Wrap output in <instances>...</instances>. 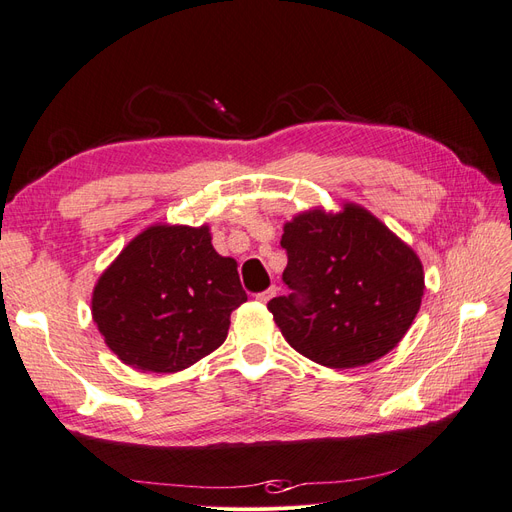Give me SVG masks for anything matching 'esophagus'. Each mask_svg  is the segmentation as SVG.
I'll list each match as a JSON object with an SVG mask.
<instances>
[{
	"mask_svg": "<svg viewBox=\"0 0 512 512\" xmlns=\"http://www.w3.org/2000/svg\"><path fill=\"white\" fill-rule=\"evenodd\" d=\"M277 294V288L275 286H271V288H267V290H262V292H258L256 294V301H260V303H269L273 297Z\"/></svg>",
	"mask_w": 512,
	"mask_h": 512,
	"instance_id": "obj_1",
	"label": "esophagus"
}]
</instances>
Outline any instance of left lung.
<instances>
[{
    "label": "left lung",
    "instance_id": "1",
    "mask_svg": "<svg viewBox=\"0 0 512 512\" xmlns=\"http://www.w3.org/2000/svg\"><path fill=\"white\" fill-rule=\"evenodd\" d=\"M288 297L269 301L286 342L309 361L350 369L378 361L410 329L425 290L410 245L367 209L303 211L284 224Z\"/></svg>",
    "mask_w": 512,
    "mask_h": 512
}]
</instances>
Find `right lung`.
Here are the masks:
<instances>
[{"label": "right lung", "instance_id": "1", "mask_svg": "<svg viewBox=\"0 0 512 512\" xmlns=\"http://www.w3.org/2000/svg\"><path fill=\"white\" fill-rule=\"evenodd\" d=\"M245 301L237 260L213 250L209 226L156 224L100 275L91 316L119 361L175 374L224 344Z\"/></svg>", "mask_w": 512, "mask_h": 512}]
</instances>
